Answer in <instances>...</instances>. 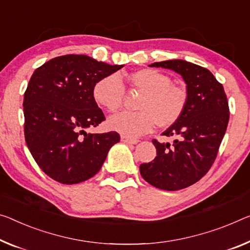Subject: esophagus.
I'll use <instances>...</instances> for the list:
<instances>
[{"label":"esophagus","mask_w":250,"mask_h":250,"mask_svg":"<svg viewBox=\"0 0 250 250\" xmlns=\"http://www.w3.org/2000/svg\"><path fill=\"white\" fill-rule=\"evenodd\" d=\"M121 138L124 143H128V144H137L138 143V140H134V138H130L127 136H122Z\"/></svg>","instance_id":"obj_1"}]
</instances>
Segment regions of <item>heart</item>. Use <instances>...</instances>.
<instances>
[{
  "instance_id": "heart-1",
  "label": "heart",
  "mask_w": 250,
  "mask_h": 250,
  "mask_svg": "<svg viewBox=\"0 0 250 250\" xmlns=\"http://www.w3.org/2000/svg\"><path fill=\"white\" fill-rule=\"evenodd\" d=\"M129 85L143 91L137 104L138 112H122L107 122L108 127L123 136L137 137L151 132L155 124L170 127L180 120L186 109L188 94L183 87L172 83L168 76L154 69H140L128 78ZM125 88L117 75L98 80L93 88L95 102L110 113L122 107Z\"/></svg>"
}]
</instances>
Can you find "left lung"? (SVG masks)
<instances>
[{
  "label": "left lung",
  "mask_w": 250,
  "mask_h": 250,
  "mask_svg": "<svg viewBox=\"0 0 250 250\" xmlns=\"http://www.w3.org/2000/svg\"><path fill=\"white\" fill-rule=\"evenodd\" d=\"M149 67L171 69L187 83L188 101L180 120L162 134L173 144L153 140L156 156L140 165L145 181L161 190L176 191L198 182L216 160L229 122L224 86L208 69L186 60H167Z\"/></svg>",
  "instance_id": "left-lung-1"
}]
</instances>
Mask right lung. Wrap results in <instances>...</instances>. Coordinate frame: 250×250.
I'll list each match as a JSON object with an SVG mask.
<instances>
[{
	"mask_svg": "<svg viewBox=\"0 0 250 250\" xmlns=\"http://www.w3.org/2000/svg\"><path fill=\"white\" fill-rule=\"evenodd\" d=\"M122 67L66 55L34 70L23 99L24 137L34 161L51 179L76 184L93 178L120 142L117 132L86 129L105 121L93 97L95 83Z\"/></svg>",
	"mask_w": 250,
	"mask_h": 250,
	"instance_id": "1",
	"label": "right lung"
}]
</instances>
